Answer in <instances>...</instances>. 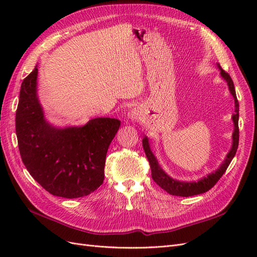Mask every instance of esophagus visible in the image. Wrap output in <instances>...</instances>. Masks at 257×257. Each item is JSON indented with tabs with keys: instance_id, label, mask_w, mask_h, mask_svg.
<instances>
[{
	"instance_id": "obj_1",
	"label": "esophagus",
	"mask_w": 257,
	"mask_h": 257,
	"mask_svg": "<svg viewBox=\"0 0 257 257\" xmlns=\"http://www.w3.org/2000/svg\"><path fill=\"white\" fill-rule=\"evenodd\" d=\"M139 115H141V112H139V110L137 109V108H132V109H130V111L127 112V116L133 121H136L139 119Z\"/></svg>"
}]
</instances>
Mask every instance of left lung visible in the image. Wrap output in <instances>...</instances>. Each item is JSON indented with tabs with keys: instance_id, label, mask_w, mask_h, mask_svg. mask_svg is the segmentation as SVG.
<instances>
[{
	"instance_id": "obj_1",
	"label": "left lung",
	"mask_w": 257,
	"mask_h": 257,
	"mask_svg": "<svg viewBox=\"0 0 257 257\" xmlns=\"http://www.w3.org/2000/svg\"><path fill=\"white\" fill-rule=\"evenodd\" d=\"M217 68L220 69V74L222 76V78L227 82L228 85V90L230 92L231 96L234 97L235 100V113L232 114L231 120L234 122V132H232V145L229 152L227 153L226 158H225L224 162L221 164V166L217 168L215 172L209 174L207 177H204L199 179L198 181H192V182H186V181H179L176 180V179L172 178L168 176L163 168L160 166L159 162L155 158V155L152 153L150 144H149V138L147 136L144 137L143 139V147L145 153L148 158V161H149V164L151 167V174H152V179L154 182H157V184L161 188L169 193L170 195H175V196H182V197H189V196H194V195H198V194L205 193L209 191L210 189L214 186V184L219 181V179L223 176V174L226 172V169L228 165L230 164L231 160L234 159L235 154L238 149V144H239V127H238V120H239V103L237 100L236 96V91L234 87V82H232L230 76L222 69L220 64H217Z\"/></svg>"
}]
</instances>
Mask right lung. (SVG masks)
<instances>
[{
	"label": "right lung",
	"mask_w": 257,
	"mask_h": 257,
	"mask_svg": "<svg viewBox=\"0 0 257 257\" xmlns=\"http://www.w3.org/2000/svg\"><path fill=\"white\" fill-rule=\"evenodd\" d=\"M37 65L21 83L16 134L23 164L54 196L78 198L104 181L107 150L120 120L95 118L82 126L57 127L45 118L37 95Z\"/></svg>",
	"instance_id": "add662e5"
}]
</instances>
